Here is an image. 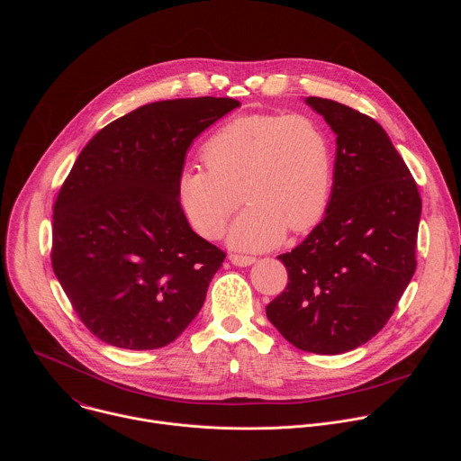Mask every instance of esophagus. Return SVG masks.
<instances>
[{
  "instance_id": "obj_1",
  "label": "esophagus",
  "mask_w": 461,
  "mask_h": 461,
  "mask_svg": "<svg viewBox=\"0 0 461 461\" xmlns=\"http://www.w3.org/2000/svg\"><path fill=\"white\" fill-rule=\"evenodd\" d=\"M230 260L233 262L235 267L246 268V267H251L257 258H255V257H249V255H237V253H231V255H230Z\"/></svg>"
}]
</instances>
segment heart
<instances>
[{
    "label": "heart",
    "instance_id": "heart-1",
    "mask_svg": "<svg viewBox=\"0 0 461 461\" xmlns=\"http://www.w3.org/2000/svg\"><path fill=\"white\" fill-rule=\"evenodd\" d=\"M203 160L208 169L185 167L178 175L182 213L196 233L217 239L242 194L248 206L228 233L235 249H268L286 230H310L330 201L332 142L310 114L237 116L208 139Z\"/></svg>",
    "mask_w": 461,
    "mask_h": 461
}]
</instances>
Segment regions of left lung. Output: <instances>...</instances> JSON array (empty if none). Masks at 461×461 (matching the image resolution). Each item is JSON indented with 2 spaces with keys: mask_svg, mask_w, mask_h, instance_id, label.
I'll return each mask as SVG.
<instances>
[{
  "mask_svg": "<svg viewBox=\"0 0 461 461\" xmlns=\"http://www.w3.org/2000/svg\"><path fill=\"white\" fill-rule=\"evenodd\" d=\"M338 135L334 187L324 219L277 258L288 286L267 306L294 347L343 354L386 324L416 272L418 185L370 116L334 100H304Z\"/></svg>",
  "mask_w": 461,
  "mask_h": 461,
  "instance_id": "8db88e82",
  "label": "left lung"
}]
</instances>
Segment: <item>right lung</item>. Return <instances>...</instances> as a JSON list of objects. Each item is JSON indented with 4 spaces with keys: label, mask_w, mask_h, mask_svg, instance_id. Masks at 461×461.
I'll list each match as a JSON object with an SVG mask.
<instances>
[{
    "label": "right lung",
    "mask_w": 461,
    "mask_h": 461,
    "mask_svg": "<svg viewBox=\"0 0 461 461\" xmlns=\"http://www.w3.org/2000/svg\"><path fill=\"white\" fill-rule=\"evenodd\" d=\"M233 98L142 105L91 139L52 213V270L104 343L155 350L201 312L226 253L196 235L176 182L191 142L239 107Z\"/></svg>",
    "instance_id": "right-lung-1"
}]
</instances>
